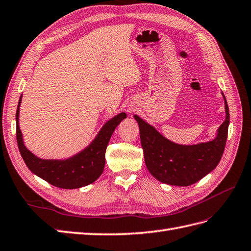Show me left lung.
Segmentation results:
<instances>
[{
	"label": "left lung",
	"instance_id": "1",
	"mask_svg": "<svg viewBox=\"0 0 251 251\" xmlns=\"http://www.w3.org/2000/svg\"><path fill=\"white\" fill-rule=\"evenodd\" d=\"M226 120L214 140L194 145H180L164 137L155 127L134 115L140 126L145 163L155 179L172 186L193 185L213 171L224 154L230 114L225 94Z\"/></svg>",
	"mask_w": 251,
	"mask_h": 251
}]
</instances>
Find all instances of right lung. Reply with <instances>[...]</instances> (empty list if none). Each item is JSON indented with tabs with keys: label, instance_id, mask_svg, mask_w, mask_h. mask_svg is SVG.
<instances>
[{
	"label": "right lung",
	"instance_id": "1",
	"mask_svg": "<svg viewBox=\"0 0 251 251\" xmlns=\"http://www.w3.org/2000/svg\"><path fill=\"white\" fill-rule=\"evenodd\" d=\"M22 96L16 111V136L18 148L29 170L46 180L50 185L61 189H77L90 185L101 176L105 166V152L111 135L120 122L126 118L120 113L105 122L94 140L86 148L66 159L38 158L25 147L19 126V111Z\"/></svg>",
	"mask_w": 251,
	"mask_h": 251
}]
</instances>
